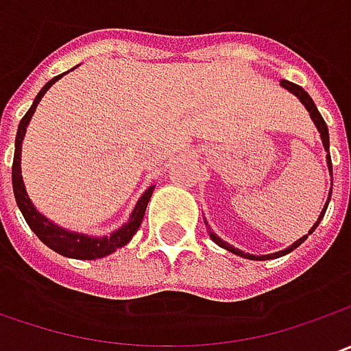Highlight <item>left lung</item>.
Instances as JSON below:
<instances>
[{
	"mask_svg": "<svg viewBox=\"0 0 351 351\" xmlns=\"http://www.w3.org/2000/svg\"><path fill=\"white\" fill-rule=\"evenodd\" d=\"M281 86H283V88H285V89H289L291 93H295V95H297V97H299V99L303 101V105H304V107H306V111L311 113V117H313V121H315V125H317L318 132H320V136H322V144H324V148L328 150V148H330V142H328V127H326V123H324V119H322V115L318 113L317 105H315V101L311 99V95H308V93H306V91H304V89L301 88V86H297V84H293V82H287V80H281ZM328 169H330V171H332L330 154H328ZM328 201H330V197H328ZM326 207H328V203L324 205V209H322V213H320V217H318L317 224H315V226H313V228L308 230V234H313V232H315V228H317L318 223H320V221H322V217H324V213H326ZM209 234H210V238H213V240H215V242L219 244V246H223L224 250H228V252H232V254H238V256H242V258H248V260H274V258H279V256H285V254H289V252L293 248L301 246L304 240L308 238V234L303 236V238H299V240H297V242H295V244H293L291 248L281 250V252H276V254H269V256H252V254H244V252H240V250L232 248L230 244H226V242H223V240H221L219 236L215 234V232H210V230H209Z\"/></svg>",
	"mask_w": 351,
	"mask_h": 351,
	"instance_id": "obj_1",
	"label": "left lung"
}]
</instances>
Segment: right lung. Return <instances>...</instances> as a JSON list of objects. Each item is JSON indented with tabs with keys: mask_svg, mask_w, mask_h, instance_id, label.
Segmentation results:
<instances>
[{
	"mask_svg": "<svg viewBox=\"0 0 351 351\" xmlns=\"http://www.w3.org/2000/svg\"><path fill=\"white\" fill-rule=\"evenodd\" d=\"M62 75H56L48 82L45 88L38 91L36 99L31 105V109L25 113V117L21 119L19 130H17V138H15V156H13V168H11V178H13V193H15V201L19 205L21 213L25 217L27 224L31 226L34 234L38 236L48 248L58 252L66 258H75V260H95V258H105L109 254H113L115 250L123 248L127 244L128 240L134 236V232L138 230L142 219H144V213H146V205L152 197V191L154 187H150L148 191H144V195L141 197V201L136 203V207L130 215V221H128L125 226H121L117 232H113L111 236H103V238H91V236L86 234H75V232H70V230H64L60 226L52 224L48 221L47 217H43L38 210L34 209L31 199L25 191V185H23V178H21V142H23V136H25V130H27V125L33 117L34 109L38 101L43 99V95L47 93L50 86L54 82H58Z\"/></svg>",
	"mask_w": 351,
	"mask_h": 351,
	"instance_id": "1",
	"label": "right lung"
}]
</instances>
